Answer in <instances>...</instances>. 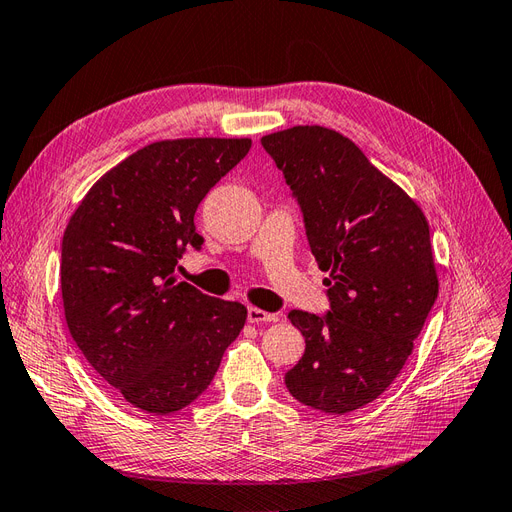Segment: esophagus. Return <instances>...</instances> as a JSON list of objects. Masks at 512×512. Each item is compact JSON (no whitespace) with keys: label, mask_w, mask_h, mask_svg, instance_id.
<instances>
[{"label":"esophagus","mask_w":512,"mask_h":512,"mask_svg":"<svg viewBox=\"0 0 512 512\" xmlns=\"http://www.w3.org/2000/svg\"><path fill=\"white\" fill-rule=\"evenodd\" d=\"M247 320L252 324H267V322H277V314H269L265 309H258V307H250L247 309Z\"/></svg>","instance_id":"esophagus-1"}]
</instances>
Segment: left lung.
I'll return each mask as SVG.
<instances>
[{
  "label": "left lung",
  "instance_id": "8db88e82",
  "mask_svg": "<svg viewBox=\"0 0 512 512\" xmlns=\"http://www.w3.org/2000/svg\"><path fill=\"white\" fill-rule=\"evenodd\" d=\"M303 211L331 309H292L305 354L286 374L294 399L348 414L380 397L412 354L438 299L429 224L421 207L350 138L294 126L260 138Z\"/></svg>",
  "mask_w": 512,
  "mask_h": 512
}]
</instances>
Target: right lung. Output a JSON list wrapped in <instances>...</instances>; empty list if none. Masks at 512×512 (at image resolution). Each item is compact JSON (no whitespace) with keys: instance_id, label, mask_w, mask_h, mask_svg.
<instances>
[{"instance_id":"add662e5","label":"right lung","mask_w":512,"mask_h":512,"mask_svg":"<svg viewBox=\"0 0 512 512\" xmlns=\"http://www.w3.org/2000/svg\"><path fill=\"white\" fill-rule=\"evenodd\" d=\"M250 138H177L138 149L100 177L61 241V299L89 365L134 408L177 412L203 395L247 309L179 282L200 250V200Z\"/></svg>"}]
</instances>
